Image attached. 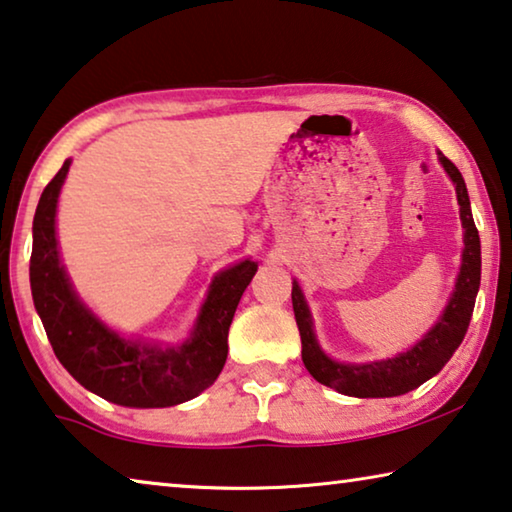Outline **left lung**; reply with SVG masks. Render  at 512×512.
Here are the masks:
<instances>
[{
    "mask_svg": "<svg viewBox=\"0 0 512 512\" xmlns=\"http://www.w3.org/2000/svg\"><path fill=\"white\" fill-rule=\"evenodd\" d=\"M438 161L445 167L449 179L454 181L460 222H463L465 229V247L454 292H451L438 322L422 335V340H417L413 347L401 351L397 356L372 360V363H340V360H333L329 354H324L320 342H317L311 308L306 304L299 283L292 281V308H295V320L301 335V360H304L306 370L311 372L315 381L338 390L340 395L358 399L406 395V392L420 388L424 381L438 374L465 338L469 320H472L476 292L481 286V240L474 226L463 174L442 152H438Z\"/></svg>",
    "mask_w": 512,
    "mask_h": 512,
    "instance_id": "left-lung-1",
    "label": "left lung"
}]
</instances>
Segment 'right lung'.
Wrapping results in <instances>:
<instances>
[{
  "instance_id": "obj_1",
  "label": "right lung",
  "mask_w": 512,
  "mask_h": 512,
  "mask_svg": "<svg viewBox=\"0 0 512 512\" xmlns=\"http://www.w3.org/2000/svg\"><path fill=\"white\" fill-rule=\"evenodd\" d=\"M70 163L67 158L40 195L29 265L33 304L56 358L83 388L117 406L167 408L195 399L222 372L233 313L258 263L245 258L213 276L181 345L124 338L83 304L61 261L56 208Z\"/></svg>"
}]
</instances>
